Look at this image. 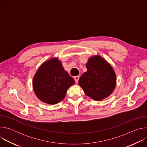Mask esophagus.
Listing matches in <instances>:
<instances>
[{
  "label": "esophagus",
  "mask_w": 147,
  "mask_h": 147,
  "mask_svg": "<svg viewBox=\"0 0 147 147\" xmlns=\"http://www.w3.org/2000/svg\"><path fill=\"white\" fill-rule=\"evenodd\" d=\"M78 80H79V77L78 76H76L74 77V80L76 81V83H78Z\"/></svg>",
  "instance_id": "34e87169"
}]
</instances>
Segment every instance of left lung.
Instances as JSON below:
<instances>
[{
    "instance_id": "left-lung-1",
    "label": "left lung",
    "mask_w": 147,
    "mask_h": 147,
    "mask_svg": "<svg viewBox=\"0 0 147 147\" xmlns=\"http://www.w3.org/2000/svg\"><path fill=\"white\" fill-rule=\"evenodd\" d=\"M87 71L78 80L84 92L95 100H101L113 92L116 85L115 70L109 63L99 55L89 57Z\"/></svg>"
}]
</instances>
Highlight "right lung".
I'll list each match as a JSON object with an SVG mask.
<instances>
[{
    "label": "right lung",
    "mask_w": 147,
    "mask_h": 147,
    "mask_svg": "<svg viewBox=\"0 0 147 147\" xmlns=\"http://www.w3.org/2000/svg\"><path fill=\"white\" fill-rule=\"evenodd\" d=\"M74 80L64 69L57 57H52L42 64L32 81L37 98L45 103L55 105L63 99Z\"/></svg>",
    "instance_id": "right-lung-1"
}]
</instances>
